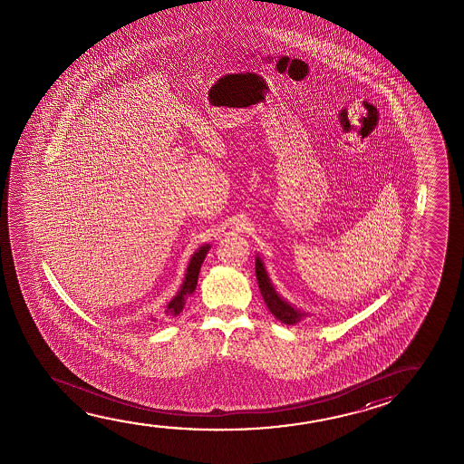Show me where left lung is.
<instances>
[{
	"mask_svg": "<svg viewBox=\"0 0 464 464\" xmlns=\"http://www.w3.org/2000/svg\"><path fill=\"white\" fill-rule=\"evenodd\" d=\"M256 281H258V287L262 292L263 300L268 306L269 313L281 323L287 324V325H295V324L302 323L304 317L308 316V313H304L302 309L296 308L295 304L287 302L277 290L269 279L268 273L265 269V263H263L260 256H256Z\"/></svg>",
	"mask_w": 464,
	"mask_h": 464,
	"instance_id": "8db88e82",
	"label": "left lung"
}]
</instances>
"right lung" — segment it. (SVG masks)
I'll use <instances>...</instances> for the list:
<instances>
[{
	"label": "right lung",
	"mask_w": 464,
	"mask_h": 464,
	"mask_svg": "<svg viewBox=\"0 0 464 464\" xmlns=\"http://www.w3.org/2000/svg\"><path fill=\"white\" fill-rule=\"evenodd\" d=\"M208 249H210V244H204L189 258L188 266H187V271H185V277H183L180 289L170 298V302L166 304V309H164V313L168 316H179L183 308H185L187 298L195 292L196 285H198L199 269H201L204 258L208 256Z\"/></svg>",
	"instance_id": "add662e5"
}]
</instances>
